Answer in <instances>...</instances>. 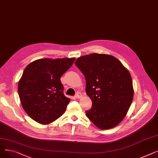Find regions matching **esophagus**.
<instances>
[{"mask_svg":"<svg viewBox=\"0 0 158 158\" xmlns=\"http://www.w3.org/2000/svg\"><path fill=\"white\" fill-rule=\"evenodd\" d=\"M75 98H82V94L80 92H77V94L75 95Z\"/></svg>","mask_w":158,"mask_h":158,"instance_id":"obj_1","label":"esophagus"}]
</instances>
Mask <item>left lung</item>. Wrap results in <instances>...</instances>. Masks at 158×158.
Masks as SVG:
<instances>
[{
	"label": "left lung",
	"instance_id": "1",
	"mask_svg": "<svg viewBox=\"0 0 158 158\" xmlns=\"http://www.w3.org/2000/svg\"><path fill=\"white\" fill-rule=\"evenodd\" d=\"M85 75L86 92L92 107L87 117L98 128L118 126L126 117L134 96L129 70L115 57L93 53L78 57L75 63Z\"/></svg>",
	"mask_w": 158,
	"mask_h": 158
}]
</instances>
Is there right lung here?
<instances>
[{
	"instance_id": "1",
	"label": "right lung",
	"mask_w": 158,
	"mask_h": 158,
	"mask_svg": "<svg viewBox=\"0 0 158 158\" xmlns=\"http://www.w3.org/2000/svg\"><path fill=\"white\" fill-rule=\"evenodd\" d=\"M76 58H44L29 63L19 81L18 92L24 111L33 120L47 125L64 113L70 98L63 93L61 77Z\"/></svg>"
}]
</instances>
